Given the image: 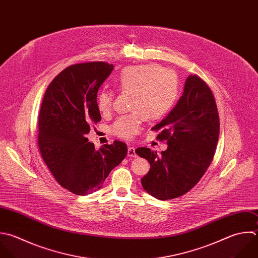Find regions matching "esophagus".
<instances>
[{
    "instance_id": "1",
    "label": "esophagus",
    "mask_w": 258,
    "mask_h": 258,
    "mask_svg": "<svg viewBox=\"0 0 258 258\" xmlns=\"http://www.w3.org/2000/svg\"><path fill=\"white\" fill-rule=\"evenodd\" d=\"M127 155L130 157H136V152H135V148L134 147H128V152Z\"/></svg>"
}]
</instances>
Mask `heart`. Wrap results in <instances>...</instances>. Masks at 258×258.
Segmentation results:
<instances>
[{"instance_id":"obj_1","label":"heart","mask_w":258,"mask_h":258,"mask_svg":"<svg viewBox=\"0 0 258 258\" xmlns=\"http://www.w3.org/2000/svg\"><path fill=\"white\" fill-rule=\"evenodd\" d=\"M116 83L122 93L131 95L129 109L133 112L120 116L111 126L112 133L124 139L136 135L144 119L155 120L165 115L178 94L175 74L153 64L125 68L118 75ZM113 101V92L103 89L97 99L100 112H110Z\"/></svg>"}]
</instances>
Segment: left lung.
<instances>
[{
  "instance_id": "1",
  "label": "left lung",
  "mask_w": 258,
  "mask_h": 258,
  "mask_svg": "<svg viewBox=\"0 0 258 258\" xmlns=\"http://www.w3.org/2000/svg\"><path fill=\"white\" fill-rule=\"evenodd\" d=\"M152 130H160L157 138L168 147L160 155L147 147L135 150L150 164L141 184L158 200L178 198L205 174L218 143L219 114L208 85L198 76L187 77L177 104Z\"/></svg>"
}]
</instances>
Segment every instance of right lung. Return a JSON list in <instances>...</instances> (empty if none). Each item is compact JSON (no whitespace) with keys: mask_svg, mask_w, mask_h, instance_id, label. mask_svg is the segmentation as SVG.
<instances>
[{"mask_svg":"<svg viewBox=\"0 0 258 258\" xmlns=\"http://www.w3.org/2000/svg\"><path fill=\"white\" fill-rule=\"evenodd\" d=\"M113 69L103 61L71 66L44 94L38 118L39 150L56 181L75 195L101 188L127 155L124 142L116 140L96 150L86 137L90 126L101 121L97 95Z\"/></svg>","mask_w":258,"mask_h":258,"instance_id":"add662e5","label":"right lung"}]
</instances>
